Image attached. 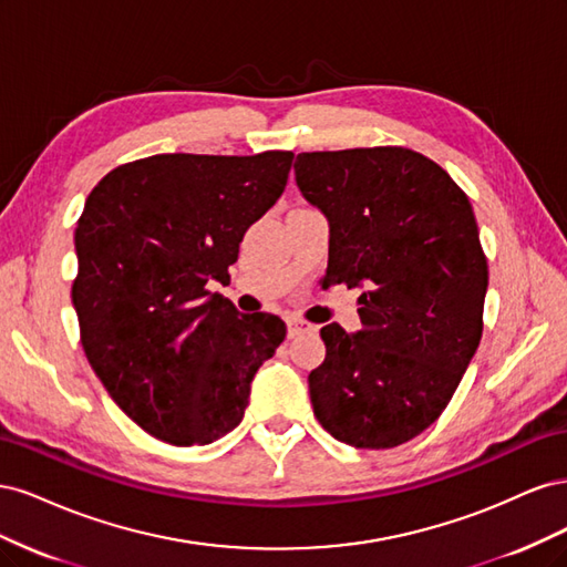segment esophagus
<instances>
[{
	"label": "esophagus",
	"mask_w": 567,
	"mask_h": 567,
	"mask_svg": "<svg viewBox=\"0 0 567 567\" xmlns=\"http://www.w3.org/2000/svg\"><path fill=\"white\" fill-rule=\"evenodd\" d=\"M307 331H312L310 323H305L300 319H288V338H298V336H302Z\"/></svg>",
	"instance_id": "34e87169"
}]
</instances>
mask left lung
<instances>
[{"instance_id": "8db88e82", "label": "left lung", "mask_w": 567, "mask_h": 567, "mask_svg": "<svg viewBox=\"0 0 567 567\" xmlns=\"http://www.w3.org/2000/svg\"><path fill=\"white\" fill-rule=\"evenodd\" d=\"M293 169L329 221L326 277L362 290V329H321L315 416L352 447H398L450 404L483 336L489 274L471 200L398 146L300 153Z\"/></svg>"}]
</instances>
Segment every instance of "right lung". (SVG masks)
<instances>
[{"label": "right lung", "instance_id": "1", "mask_svg": "<svg viewBox=\"0 0 567 567\" xmlns=\"http://www.w3.org/2000/svg\"><path fill=\"white\" fill-rule=\"evenodd\" d=\"M290 151L161 153L115 167L75 227L82 348L113 402L153 437L192 447L241 423L250 383L286 338L210 286L286 188Z\"/></svg>", "mask_w": 567, "mask_h": 567}]
</instances>
